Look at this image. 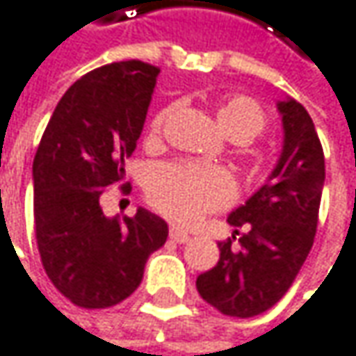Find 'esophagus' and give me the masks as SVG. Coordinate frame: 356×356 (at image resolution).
Instances as JSON below:
<instances>
[{"label":"esophagus","mask_w":356,"mask_h":356,"mask_svg":"<svg viewBox=\"0 0 356 356\" xmlns=\"http://www.w3.org/2000/svg\"><path fill=\"white\" fill-rule=\"evenodd\" d=\"M169 238H171L173 243L183 244L189 241V234H187V232H183V230H179V228H171V230H169Z\"/></svg>","instance_id":"obj_1"}]
</instances>
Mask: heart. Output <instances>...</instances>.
<instances>
[{"instance_id":"1","label":"heart","mask_w":356,"mask_h":356,"mask_svg":"<svg viewBox=\"0 0 356 356\" xmlns=\"http://www.w3.org/2000/svg\"><path fill=\"white\" fill-rule=\"evenodd\" d=\"M173 108H165L152 118L150 136L163 132ZM216 118L222 130L236 143H250L267 128L263 108L246 97L234 95L218 104ZM236 195V185L228 171L193 163H167L152 171L148 181V202L177 224H191L208 211L228 206Z\"/></svg>"}]
</instances>
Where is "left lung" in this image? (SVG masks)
<instances>
[{
  "label": "left lung",
  "instance_id": "left-lung-1",
  "mask_svg": "<svg viewBox=\"0 0 356 356\" xmlns=\"http://www.w3.org/2000/svg\"><path fill=\"white\" fill-rule=\"evenodd\" d=\"M283 150L267 183L228 216L232 238L218 244L216 267L197 277L200 296L224 316L252 318L273 307L300 273L318 228L324 187V150L302 104H277ZM236 240V236H232Z\"/></svg>",
  "mask_w": 356,
  "mask_h": 356
}]
</instances>
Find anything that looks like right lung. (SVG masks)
Wrapping results in <instances>:
<instances>
[{
  "label": "right lung",
  "instance_id": "obj_1",
  "mask_svg": "<svg viewBox=\"0 0 356 356\" xmlns=\"http://www.w3.org/2000/svg\"><path fill=\"white\" fill-rule=\"evenodd\" d=\"M159 67L122 60L75 81L54 108L38 145L34 232L52 285L75 306L112 307L134 293L146 259L169 228L150 211L122 220L102 210V193L124 179L140 138ZM130 191V183L122 185Z\"/></svg>",
  "mask_w": 356,
  "mask_h": 356
}]
</instances>
